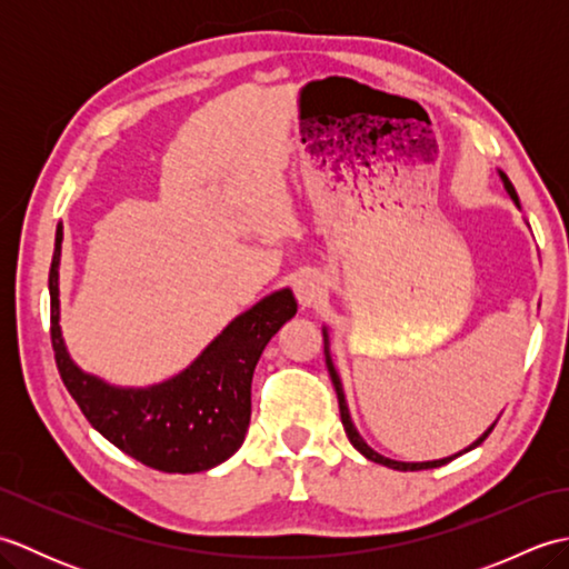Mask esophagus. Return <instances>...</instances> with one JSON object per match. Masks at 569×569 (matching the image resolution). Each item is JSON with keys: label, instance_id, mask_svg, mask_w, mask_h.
Wrapping results in <instances>:
<instances>
[{"label": "esophagus", "instance_id": "34e87169", "mask_svg": "<svg viewBox=\"0 0 569 569\" xmlns=\"http://www.w3.org/2000/svg\"><path fill=\"white\" fill-rule=\"evenodd\" d=\"M322 281H320V276H316V273H303V276H298V281H296V298H298V303L303 306V308H312L318 303V300L322 298Z\"/></svg>", "mask_w": 569, "mask_h": 569}]
</instances>
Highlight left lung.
I'll list each match as a JSON object with an SVG mask.
<instances>
[{"mask_svg": "<svg viewBox=\"0 0 569 569\" xmlns=\"http://www.w3.org/2000/svg\"><path fill=\"white\" fill-rule=\"evenodd\" d=\"M499 178H501V183H503V188H506V192H509L511 196V200H513V204L518 210H521V202H518V196H516V190H513V186H511V180L506 178V173L503 171H499ZM322 340H325V365H328V371H330V379H332V386H335V391H337V401H340V418H342V426H345V432H347V438H349V442H352L357 450L365 455L367 459H371V462H377V465H383V467H389V469H398V471H418V469H435V467H442V465H447L450 462V459H455V457H459V455H465V452H469V450H475V447H479L481 442L487 440V435L493 430V426H497V422H491L489 426V430L481 435V438H477L475 442H471L469 447H465L462 452H457V455H452V457H442V459H430V462H398V459H391V457H383V455H379L377 450H371V447L365 442V438H361L359 435V430L355 428V422H352V416H349V408H347V401H345V389H342V381H340V373H337V369H335V365H332V357H330V335H328V328H322Z\"/></svg>", "mask_w": 569, "mask_h": 569, "instance_id": "obj_1", "label": "left lung"}]
</instances>
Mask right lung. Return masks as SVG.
<instances>
[{
	"label": "right lung",
	"mask_w": 569,
	"mask_h": 569,
	"mask_svg": "<svg viewBox=\"0 0 569 569\" xmlns=\"http://www.w3.org/2000/svg\"><path fill=\"white\" fill-rule=\"evenodd\" d=\"M60 247L63 227L58 224L48 273L51 342L60 379L90 426L124 455L159 471L192 475L232 457L249 428L257 361L271 337L298 310L291 288L273 291L237 316L173 379L147 389H124L82 371L68 355L60 332Z\"/></svg>",
	"instance_id": "right-lung-1"
}]
</instances>
